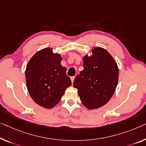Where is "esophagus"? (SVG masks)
Returning <instances> with one entry per match:
<instances>
[{
    "label": "esophagus",
    "mask_w": 146,
    "mask_h": 146,
    "mask_svg": "<svg viewBox=\"0 0 146 146\" xmlns=\"http://www.w3.org/2000/svg\"><path fill=\"white\" fill-rule=\"evenodd\" d=\"M75 76H73V77H71V82H72V83H73V81H74V79H75Z\"/></svg>",
    "instance_id": "esophagus-1"
}]
</instances>
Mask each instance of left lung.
Wrapping results in <instances>:
<instances>
[{"instance_id":"left-lung-1","label":"left lung","mask_w":146,"mask_h":146,"mask_svg":"<svg viewBox=\"0 0 146 146\" xmlns=\"http://www.w3.org/2000/svg\"><path fill=\"white\" fill-rule=\"evenodd\" d=\"M92 54L83 57L84 69L76 76L73 86L88 110L105 105L113 95L119 79V68L106 49L95 47Z\"/></svg>"}]
</instances>
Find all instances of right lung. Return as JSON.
<instances>
[{
    "instance_id": "add662e5",
    "label": "right lung",
    "mask_w": 146,
    "mask_h": 146,
    "mask_svg": "<svg viewBox=\"0 0 146 146\" xmlns=\"http://www.w3.org/2000/svg\"><path fill=\"white\" fill-rule=\"evenodd\" d=\"M52 50L46 48L36 52L25 70L26 84L31 98L46 109L57 105L66 88L71 85L66 67L61 65L62 56Z\"/></svg>"
}]
</instances>
